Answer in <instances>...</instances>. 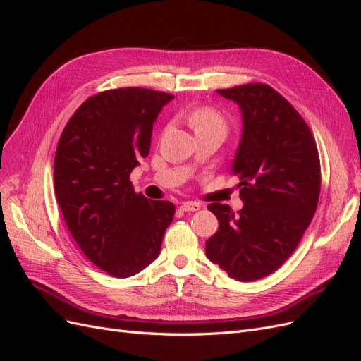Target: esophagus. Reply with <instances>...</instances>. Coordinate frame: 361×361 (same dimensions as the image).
<instances>
[{
    "instance_id": "1",
    "label": "esophagus",
    "mask_w": 361,
    "mask_h": 361,
    "mask_svg": "<svg viewBox=\"0 0 361 361\" xmlns=\"http://www.w3.org/2000/svg\"><path fill=\"white\" fill-rule=\"evenodd\" d=\"M199 209H200V204L195 202H183L180 204V211H183V212H195Z\"/></svg>"
}]
</instances>
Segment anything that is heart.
Listing matches in <instances>:
<instances>
[{"label": "heart", "instance_id": "obj_1", "mask_svg": "<svg viewBox=\"0 0 361 361\" xmlns=\"http://www.w3.org/2000/svg\"><path fill=\"white\" fill-rule=\"evenodd\" d=\"M190 125L192 126L194 133H203V130H220L223 134L227 133L226 118L209 106H202L192 111L190 116Z\"/></svg>", "mask_w": 361, "mask_h": 361}]
</instances>
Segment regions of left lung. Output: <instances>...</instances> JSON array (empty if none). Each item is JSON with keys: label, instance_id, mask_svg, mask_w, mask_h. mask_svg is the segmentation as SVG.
I'll return each instance as SVG.
<instances>
[{"label": "left lung", "instance_id": "left-lung-1", "mask_svg": "<svg viewBox=\"0 0 361 361\" xmlns=\"http://www.w3.org/2000/svg\"><path fill=\"white\" fill-rule=\"evenodd\" d=\"M243 116L232 162L244 206H207L220 227L206 241V256L228 277L253 281L277 271L309 227L319 200L318 147L297 110L267 84L216 90Z\"/></svg>", "mask_w": 361, "mask_h": 361}]
</instances>
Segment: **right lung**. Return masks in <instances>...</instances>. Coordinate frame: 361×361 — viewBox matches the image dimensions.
<instances>
[{
	"label": "right lung",
	"mask_w": 361,
	"mask_h": 361,
	"mask_svg": "<svg viewBox=\"0 0 361 361\" xmlns=\"http://www.w3.org/2000/svg\"><path fill=\"white\" fill-rule=\"evenodd\" d=\"M173 94L128 87L89 97L71 117L54 159V190L71 235L110 276L138 274L161 251L174 204L134 191L129 174L150 150Z\"/></svg>",
	"instance_id": "right-lung-1"
}]
</instances>
